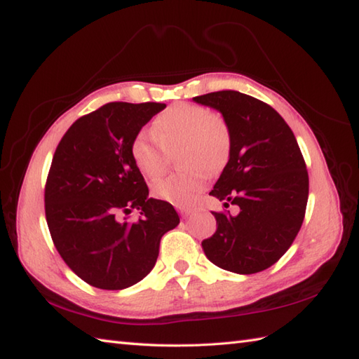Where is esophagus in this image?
I'll use <instances>...</instances> for the list:
<instances>
[{
	"label": "esophagus",
	"mask_w": 359,
	"mask_h": 359,
	"mask_svg": "<svg viewBox=\"0 0 359 359\" xmlns=\"http://www.w3.org/2000/svg\"><path fill=\"white\" fill-rule=\"evenodd\" d=\"M179 212H180V216H182V217L187 219L188 216H191V215H193V210H189V208H180V210H179Z\"/></svg>",
	"instance_id": "34e87169"
}]
</instances>
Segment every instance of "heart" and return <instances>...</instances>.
<instances>
[{"label":"heart","mask_w":359,"mask_h":359,"mask_svg":"<svg viewBox=\"0 0 359 359\" xmlns=\"http://www.w3.org/2000/svg\"><path fill=\"white\" fill-rule=\"evenodd\" d=\"M151 137L139 134L131 144V157L139 171L157 180L170 168L168 152L177 151V165L185 168L158 182L154 194L175 207H189L201 194L210 174L226 165L231 151V131L216 112L191 103H175L152 121Z\"/></svg>","instance_id":"heart-1"}]
</instances>
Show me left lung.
Instances as JSON below:
<instances>
[{
	"instance_id": "obj_1",
	"label": "left lung",
	"mask_w": 359,
	"mask_h": 359,
	"mask_svg": "<svg viewBox=\"0 0 359 359\" xmlns=\"http://www.w3.org/2000/svg\"><path fill=\"white\" fill-rule=\"evenodd\" d=\"M219 111L231 131L228 163L211 196L239 212H212L217 230L202 242L210 261L253 274L276 264L299 233L309 199V172L296 137L270 104L219 90L194 97Z\"/></svg>"
}]
</instances>
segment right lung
Wrapping results in <instances>:
<instances>
[{"mask_svg":"<svg viewBox=\"0 0 359 359\" xmlns=\"http://www.w3.org/2000/svg\"><path fill=\"white\" fill-rule=\"evenodd\" d=\"M165 103L112 102L80 117L60 140L44 188L46 220L60 256L80 279L123 290L154 269L162 236L179 225L171 203L148 197L131 157L140 129ZM141 211L135 223L123 217Z\"/></svg>","mask_w":359,"mask_h":359,"instance_id":"right-lung-1","label":"right lung"}]
</instances>
